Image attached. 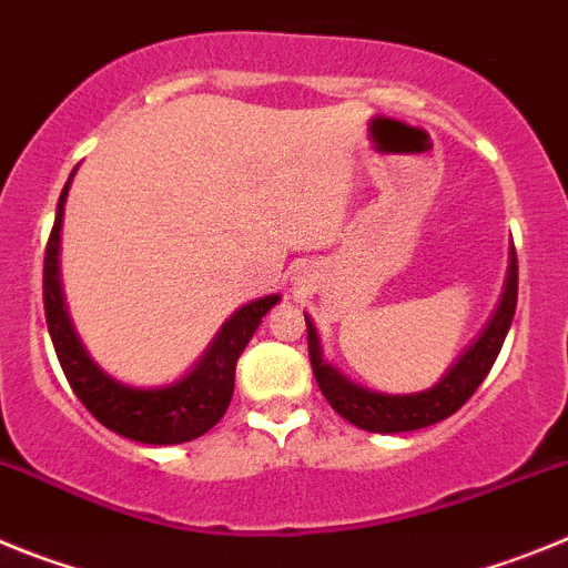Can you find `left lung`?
Wrapping results in <instances>:
<instances>
[{
  "label": "left lung",
  "instance_id": "left-lung-1",
  "mask_svg": "<svg viewBox=\"0 0 568 568\" xmlns=\"http://www.w3.org/2000/svg\"><path fill=\"white\" fill-rule=\"evenodd\" d=\"M515 307H518V255H515V247H511L509 278H506V293L498 313L489 321L484 335L460 355L458 364L449 369V375L438 386L415 395H381L369 393L364 386H355L353 381H346L338 369H333L327 361L321 358L318 335H315V327L304 315L307 318V346L313 375L327 404L333 406L341 418L355 424L358 429L384 435L424 429V426H433L458 413L460 406L475 395V389L484 384L491 364L498 361L500 346H504L509 324L515 318Z\"/></svg>",
  "mask_w": 568,
  "mask_h": 568
}]
</instances>
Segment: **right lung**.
<instances>
[{"label": "right lung", "instance_id": "add662e5", "mask_svg": "<svg viewBox=\"0 0 568 568\" xmlns=\"http://www.w3.org/2000/svg\"><path fill=\"white\" fill-rule=\"evenodd\" d=\"M68 187L70 182L64 184L62 195H59L57 222H53L48 247H44L42 295L50 338H53V349H57V358L62 364L70 389L77 393V398L88 406V413L99 424L108 426L110 433L122 435V438L155 446L184 444V440L199 438L207 429H213L227 413L239 355L253 338L261 318L275 307L278 295H267V298H258L247 307H241L224 324L219 338L199 361V366L179 384L164 386V389H133V386L108 378L90 361L84 346L79 344L68 313H64L62 287H59V227H62Z\"/></svg>", "mask_w": 568, "mask_h": 568}]
</instances>
